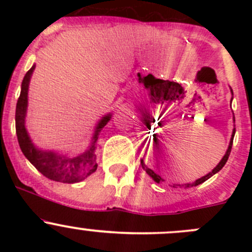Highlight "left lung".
<instances>
[{"label":"left lung","instance_id":"1","mask_svg":"<svg viewBox=\"0 0 252 252\" xmlns=\"http://www.w3.org/2000/svg\"><path fill=\"white\" fill-rule=\"evenodd\" d=\"M230 93H232V95H233V90H232V89H230ZM232 100H233V96H232ZM232 100H230V102H232ZM233 122H234V123H235L234 114H233ZM234 135H235V128H233L232 138H230L229 145H228V149H227V151H225L224 156H223V158L220 159V163H218L217 166H216L215 168H213L212 171L210 172V173H207V174H206V175H204V177L199 178V179H196V180H195V182H192V183H187V184H173V188H184V189H188V188L196 187V185H199V184H202V183L206 182V180H207V179H210V178L212 177V175H215L216 173H218V172H220V169H222L223 167H224L225 162L228 161V157H229V155H230V151H232V145H233V139H234ZM140 162H141V167H142V169H144V171L146 172V173L149 174L150 177H151L152 179L155 180V182H156V183H158V184H159V183L164 182V179H163V178L161 177V175H158V174L156 173V172H154V171H152V169L150 168V167L147 166L146 163H145V162H144V158H141V159H140Z\"/></svg>","mask_w":252,"mask_h":252}]
</instances>
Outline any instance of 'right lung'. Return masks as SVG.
Returning <instances> with one entry per match:
<instances>
[{
	"instance_id": "obj_1",
	"label": "right lung",
	"mask_w": 252,
	"mask_h": 252,
	"mask_svg": "<svg viewBox=\"0 0 252 252\" xmlns=\"http://www.w3.org/2000/svg\"><path fill=\"white\" fill-rule=\"evenodd\" d=\"M35 67H36L35 64L32 65L24 75V79L22 81V89H20V96L17 102L16 133L20 150L28 158V161L48 179L55 180V182L68 183V184L81 182L97 169L96 147H97L98 135L103 126L111 121L112 113L105 114L97 122L88 149L84 152H80L77 156L69 157L67 155L52 151V150H44L37 147L32 142L27 130V126H25L28 111V91H29L30 79H32Z\"/></svg>"
}]
</instances>
